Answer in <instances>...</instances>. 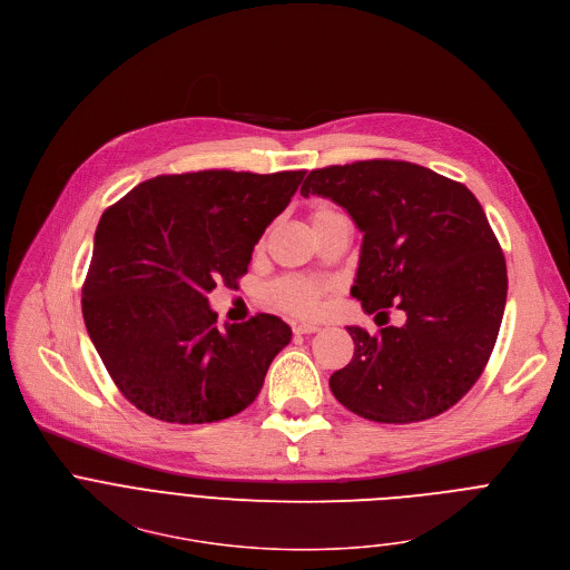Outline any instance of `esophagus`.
Returning a JSON list of instances; mask_svg holds the SVG:
<instances>
[{
  "mask_svg": "<svg viewBox=\"0 0 570 570\" xmlns=\"http://www.w3.org/2000/svg\"><path fill=\"white\" fill-rule=\"evenodd\" d=\"M320 326L317 324H308V322H293V333L295 335H308V333H317Z\"/></svg>",
  "mask_w": 570,
  "mask_h": 570,
  "instance_id": "obj_1",
  "label": "esophagus"
}]
</instances>
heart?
Instances as JSON below:
<instances>
[{
    "label": "heart",
    "instance_id": "1",
    "mask_svg": "<svg viewBox=\"0 0 570 570\" xmlns=\"http://www.w3.org/2000/svg\"><path fill=\"white\" fill-rule=\"evenodd\" d=\"M337 213L331 208H313L311 213V226H320L326 219L335 217ZM333 291V284L322 282V279H313V277H302V275H284L279 279H275L273 284H268L266 288V302L273 304L279 311H286L291 315H315L320 313L324 297Z\"/></svg>",
    "mask_w": 570,
    "mask_h": 570
}]
</instances>
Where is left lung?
I'll return each instance as SVG.
<instances>
[{"instance_id":"obj_1","label":"left lung","mask_w":570,"mask_h":570,"mask_svg":"<svg viewBox=\"0 0 570 570\" xmlns=\"http://www.w3.org/2000/svg\"><path fill=\"white\" fill-rule=\"evenodd\" d=\"M302 195L340 204L362 230L351 295L366 313L405 311L403 326L353 337L333 396L375 423H421L481 377L508 293L505 257L470 189L423 165L371 158L311 169ZM377 313V315H381Z\"/></svg>"}]
</instances>
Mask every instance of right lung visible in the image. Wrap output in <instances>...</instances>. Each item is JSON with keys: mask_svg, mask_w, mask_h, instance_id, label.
<instances>
[{"mask_svg": "<svg viewBox=\"0 0 570 570\" xmlns=\"http://www.w3.org/2000/svg\"><path fill=\"white\" fill-rule=\"evenodd\" d=\"M304 169H204L138 183L109 206L82 284L89 337L120 394L163 423L244 412L291 342L275 315L217 326L208 293L237 286Z\"/></svg>", "mask_w": 570, "mask_h": 570, "instance_id": "obj_1", "label": "right lung"}]
</instances>
